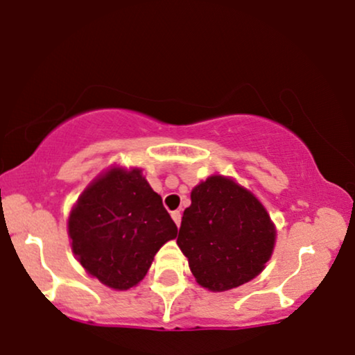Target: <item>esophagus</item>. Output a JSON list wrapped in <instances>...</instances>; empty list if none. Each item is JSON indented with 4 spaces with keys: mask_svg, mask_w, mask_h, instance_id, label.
I'll return each instance as SVG.
<instances>
[{
    "mask_svg": "<svg viewBox=\"0 0 355 355\" xmlns=\"http://www.w3.org/2000/svg\"><path fill=\"white\" fill-rule=\"evenodd\" d=\"M172 219L175 221V224H177V226H180V221H182L180 211H172Z\"/></svg>",
    "mask_w": 355,
    "mask_h": 355,
    "instance_id": "esophagus-1",
    "label": "esophagus"
}]
</instances>
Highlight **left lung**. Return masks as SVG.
I'll list each match as a JSON object with an SVG mask.
<instances>
[{
	"label": "left lung",
	"instance_id": "left-lung-1",
	"mask_svg": "<svg viewBox=\"0 0 355 355\" xmlns=\"http://www.w3.org/2000/svg\"><path fill=\"white\" fill-rule=\"evenodd\" d=\"M275 224L254 193L223 175L191 190L177 244L198 285L226 291L252 280L275 248Z\"/></svg>",
	"mask_w": 355,
	"mask_h": 355
}]
</instances>
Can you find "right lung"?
<instances>
[{
    "label": "right lung",
    "instance_id": "obj_1",
    "mask_svg": "<svg viewBox=\"0 0 355 355\" xmlns=\"http://www.w3.org/2000/svg\"><path fill=\"white\" fill-rule=\"evenodd\" d=\"M177 226L142 170L110 167L78 196L69 216L71 252L88 275L114 290L136 286Z\"/></svg>",
    "mask_w": 355,
    "mask_h": 355
}]
</instances>
